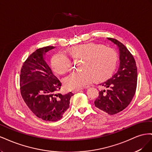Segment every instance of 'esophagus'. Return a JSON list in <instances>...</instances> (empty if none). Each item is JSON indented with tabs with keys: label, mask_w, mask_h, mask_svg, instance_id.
I'll return each mask as SVG.
<instances>
[{
	"label": "esophagus",
	"mask_w": 152,
	"mask_h": 152,
	"mask_svg": "<svg viewBox=\"0 0 152 152\" xmlns=\"http://www.w3.org/2000/svg\"><path fill=\"white\" fill-rule=\"evenodd\" d=\"M89 87H87L86 88H88ZM83 89H76V90H73V93H78V92H80V91H82Z\"/></svg>",
	"instance_id": "esophagus-1"
}]
</instances>
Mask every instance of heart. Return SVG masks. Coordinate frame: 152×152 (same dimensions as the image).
Listing matches in <instances>:
<instances>
[{
    "instance_id": "obj_1",
    "label": "heart",
    "mask_w": 152,
    "mask_h": 152,
    "mask_svg": "<svg viewBox=\"0 0 152 152\" xmlns=\"http://www.w3.org/2000/svg\"><path fill=\"white\" fill-rule=\"evenodd\" d=\"M70 54L76 59L83 58L80 71H74L65 77L64 82L69 89H81L90 84L93 78L102 80L112 74L118 62L115 50L104 45L87 43L77 45L70 50ZM53 70L58 74L70 71L73 61L67 54L59 51L51 59Z\"/></svg>"
}]
</instances>
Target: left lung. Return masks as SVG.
Here are the masks:
<instances>
[{
  "instance_id": "obj_1",
  "label": "left lung",
  "mask_w": 152,
  "mask_h": 152,
  "mask_svg": "<svg viewBox=\"0 0 152 152\" xmlns=\"http://www.w3.org/2000/svg\"><path fill=\"white\" fill-rule=\"evenodd\" d=\"M115 44L120 50V66L112 77L98 86L103 87L95 107L109 115H115L130 104L136 93L137 71L132 54L122 43L117 39L108 38Z\"/></svg>"
}]
</instances>
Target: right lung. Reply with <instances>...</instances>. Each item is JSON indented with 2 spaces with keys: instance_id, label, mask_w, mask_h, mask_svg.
Segmentation results:
<instances>
[{
  "instance_id": "obj_1",
  "label": "right lung",
  "mask_w": 152,
  "mask_h": 152,
  "mask_svg": "<svg viewBox=\"0 0 152 152\" xmlns=\"http://www.w3.org/2000/svg\"><path fill=\"white\" fill-rule=\"evenodd\" d=\"M53 48L45 46L31 53L23 63L20 77L21 94L27 107L38 118L50 122L63 117L73 95L58 93L61 82L44 60L43 54Z\"/></svg>"
}]
</instances>
